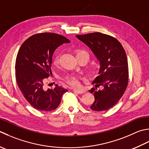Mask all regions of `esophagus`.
<instances>
[{"label":"esophagus","instance_id":"1","mask_svg":"<svg viewBox=\"0 0 149 149\" xmlns=\"http://www.w3.org/2000/svg\"><path fill=\"white\" fill-rule=\"evenodd\" d=\"M73 92L77 93L78 94H83V93H84V90H77V89H74L73 90Z\"/></svg>","mask_w":149,"mask_h":149}]
</instances>
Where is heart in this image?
I'll return each instance as SVG.
<instances>
[{
	"instance_id": "1",
	"label": "heart",
	"mask_w": 149,
	"mask_h": 149,
	"mask_svg": "<svg viewBox=\"0 0 149 149\" xmlns=\"http://www.w3.org/2000/svg\"><path fill=\"white\" fill-rule=\"evenodd\" d=\"M75 57H76L77 59L81 57H85L88 60L89 55L85 51L82 50V49H77V50H75ZM59 55H55L53 59V63L54 65H57L58 62H59ZM81 79V77L79 75L75 74H67L65 77L62 78V80L64 83L67 84L69 86L72 87H77L79 86Z\"/></svg>"
}]
</instances>
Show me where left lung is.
I'll return each instance as SVG.
<instances>
[{
  "label": "left lung",
  "mask_w": 149,
  "mask_h": 149,
  "mask_svg": "<svg viewBox=\"0 0 149 149\" xmlns=\"http://www.w3.org/2000/svg\"><path fill=\"white\" fill-rule=\"evenodd\" d=\"M76 37L91 49L100 63L99 75L93 84L103 88L97 90L95 87L89 90L95 97L90 109L94 111L109 110L120 100L129 83L125 49L116 38L100 32L77 35Z\"/></svg>",
  "instance_id": "8db88e82"
}]
</instances>
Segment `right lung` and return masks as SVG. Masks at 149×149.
<instances>
[{
  "mask_svg": "<svg viewBox=\"0 0 149 149\" xmlns=\"http://www.w3.org/2000/svg\"><path fill=\"white\" fill-rule=\"evenodd\" d=\"M70 42L61 35L41 33L30 37L20 46L15 61L16 81L26 100L34 109L40 111L55 110L64 93L68 91L57 84L54 89L45 90L43 85L52 74L55 50Z\"/></svg>",
  "mask_w": 149,
  "mask_h": 149,
  "instance_id": "obj_1",
  "label": "right lung"
}]
</instances>
